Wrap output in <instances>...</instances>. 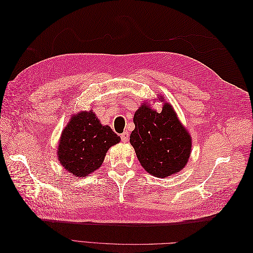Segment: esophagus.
Masks as SVG:
<instances>
[{"mask_svg":"<svg viewBox=\"0 0 253 253\" xmlns=\"http://www.w3.org/2000/svg\"><path fill=\"white\" fill-rule=\"evenodd\" d=\"M128 135H129L128 132H124V133H122L121 136H120L121 137V140L124 141V142H126L128 140Z\"/></svg>","mask_w":253,"mask_h":253,"instance_id":"34e87169","label":"esophagus"}]
</instances>
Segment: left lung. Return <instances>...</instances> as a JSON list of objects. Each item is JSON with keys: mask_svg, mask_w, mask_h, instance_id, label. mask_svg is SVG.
<instances>
[{"mask_svg": "<svg viewBox=\"0 0 253 253\" xmlns=\"http://www.w3.org/2000/svg\"><path fill=\"white\" fill-rule=\"evenodd\" d=\"M134 124L129 142L145 171L164 178L183 169L192 142L171 104L166 102L158 113L148 103H142L135 112Z\"/></svg>", "mask_w": 253, "mask_h": 253, "instance_id": "obj_1", "label": "left lung"}]
</instances>
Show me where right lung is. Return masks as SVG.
Segmentation results:
<instances>
[{"mask_svg": "<svg viewBox=\"0 0 253 253\" xmlns=\"http://www.w3.org/2000/svg\"><path fill=\"white\" fill-rule=\"evenodd\" d=\"M120 141L109 126H102L93 111L73 115L61 135L58 160L67 172L77 177L99 169L106 152Z\"/></svg>", "mask_w": 253, "mask_h": 253, "instance_id": "right-lung-1", "label": "right lung"}]
</instances>
